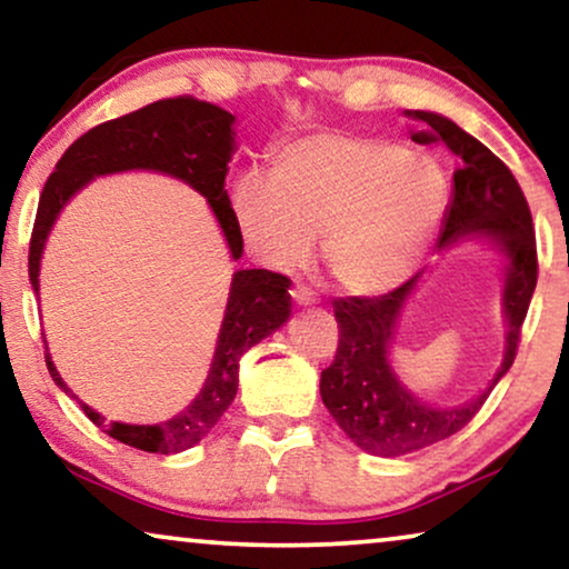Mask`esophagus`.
<instances>
[{
  "label": "esophagus",
  "instance_id": "esophagus-1",
  "mask_svg": "<svg viewBox=\"0 0 569 569\" xmlns=\"http://www.w3.org/2000/svg\"><path fill=\"white\" fill-rule=\"evenodd\" d=\"M292 300H295V306H313L316 302V292L310 290V287H306V284H298V287H292Z\"/></svg>",
  "mask_w": 569,
  "mask_h": 569
}]
</instances>
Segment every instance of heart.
<instances>
[{"mask_svg":"<svg viewBox=\"0 0 569 569\" xmlns=\"http://www.w3.org/2000/svg\"><path fill=\"white\" fill-rule=\"evenodd\" d=\"M448 191L432 154L352 131H313L279 147L269 181L240 176L230 207L248 253L263 267H300L321 232L333 282L349 295H383L422 263Z\"/></svg>","mask_w":569,"mask_h":569,"instance_id":"heart-1","label":"heart"}]
</instances>
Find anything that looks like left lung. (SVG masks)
<instances>
[{"label":"left lung","instance_id":"8db88e82","mask_svg":"<svg viewBox=\"0 0 569 569\" xmlns=\"http://www.w3.org/2000/svg\"><path fill=\"white\" fill-rule=\"evenodd\" d=\"M403 116L430 127V131L415 134L417 142H442L453 152V193L442 217L438 251L485 240L502 256V316L508 331L502 362L485 391L456 407H435L417 399L391 365L396 329L409 298L422 282V271L380 298L333 302L339 349L331 368L321 372V399L357 448L383 458L415 453L471 422L516 360L520 326L539 274L531 209L508 166L448 116L432 111H403Z\"/></svg>","mask_w":569,"mask_h":569}]
</instances>
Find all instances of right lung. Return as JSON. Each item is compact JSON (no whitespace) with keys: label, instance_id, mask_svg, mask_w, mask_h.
Instances as JSON below:
<instances>
[{"label":"right lung","instance_id":"1","mask_svg":"<svg viewBox=\"0 0 569 569\" xmlns=\"http://www.w3.org/2000/svg\"><path fill=\"white\" fill-rule=\"evenodd\" d=\"M236 152V116L214 103L181 96L158 100L139 111L106 121L82 134L53 168L43 186L38 214L30 238L28 274L30 287L41 290V259L46 240L57 224L61 209L84 186L100 176L129 173V170H152L176 178L207 199L232 261L243 256V238L232 220L230 197L224 191V176L230 173V160ZM290 279L267 269H238L232 274L228 306H224L222 326L217 333V347L207 380L189 407L178 411L166 422L127 425L111 422L96 409L77 399L72 388L59 376L46 345V368L53 383L69 399H77L92 425L111 435L113 440L147 453L173 456L189 450L220 422V417L238 393V365L253 345L274 333L290 318ZM46 341V337H43Z\"/></svg>","mask_w":569,"mask_h":569}]
</instances>
